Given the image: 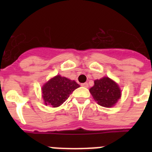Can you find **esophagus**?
<instances>
[{
    "label": "esophagus",
    "mask_w": 152,
    "mask_h": 152,
    "mask_svg": "<svg viewBox=\"0 0 152 152\" xmlns=\"http://www.w3.org/2000/svg\"><path fill=\"white\" fill-rule=\"evenodd\" d=\"M81 86L84 88H88V83H83V84H81Z\"/></svg>",
    "instance_id": "esophagus-1"
}]
</instances>
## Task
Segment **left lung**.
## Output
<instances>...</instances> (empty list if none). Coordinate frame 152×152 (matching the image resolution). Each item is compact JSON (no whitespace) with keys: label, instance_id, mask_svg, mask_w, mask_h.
Instances as JSON below:
<instances>
[{"label":"left lung","instance_id":"1","mask_svg":"<svg viewBox=\"0 0 152 152\" xmlns=\"http://www.w3.org/2000/svg\"><path fill=\"white\" fill-rule=\"evenodd\" d=\"M91 95L99 105L104 107H113L121 97L119 85L108 77L94 80V85L90 89Z\"/></svg>","mask_w":152,"mask_h":152}]
</instances>
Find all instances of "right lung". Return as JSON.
<instances>
[{
    "mask_svg": "<svg viewBox=\"0 0 152 152\" xmlns=\"http://www.w3.org/2000/svg\"><path fill=\"white\" fill-rule=\"evenodd\" d=\"M80 87L75 80L57 75L47 81L42 88L45 105L58 107L69 97L70 94Z\"/></svg>",
    "mask_w": 152,
    "mask_h": 152,
    "instance_id": "obj_1",
    "label": "right lung"
}]
</instances>
